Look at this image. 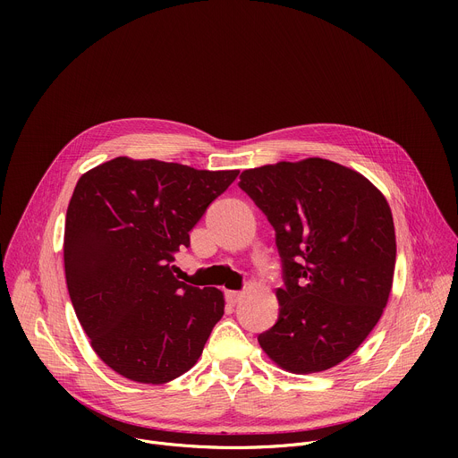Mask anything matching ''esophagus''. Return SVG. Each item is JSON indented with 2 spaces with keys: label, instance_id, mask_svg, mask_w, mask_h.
Here are the masks:
<instances>
[{
  "label": "esophagus",
  "instance_id": "1",
  "mask_svg": "<svg viewBox=\"0 0 458 458\" xmlns=\"http://www.w3.org/2000/svg\"><path fill=\"white\" fill-rule=\"evenodd\" d=\"M241 292H226V301H228V304H232V306H235L239 301H241Z\"/></svg>",
  "mask_w": 458,
  "mask_h": 458
}]
</instances>
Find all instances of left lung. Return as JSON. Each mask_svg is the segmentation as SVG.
I'll return each mask as SVG.
<instances>
[{"instance_id": "8db88e82", "label": "left lung", "mask_w": 458, "mask_h": 458, "mask_svg": "<svg viewBox=\"0 0 458 458\" xmlns=\"http://www.w3.org/2000/svg\"><path fill=\"white\" fill-rule=\"evenodd\" d=\"M239 186L276 230L284 286L257 337L283 369L317 373L348 359L378 322L395 272V226L359 172L310 157L244 170Z\"/></svg>"}]
</instances>
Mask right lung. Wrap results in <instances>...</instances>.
Masks as SVG:
<instances>
[{
	"mask_svg": "<svg viewBox=\"0 0 458 458\" xmlns=\"http://www.w3.org/2000/svg\"><path fill=\"white\" fill-rule=\"evenodd\" d=\"M237 174L115 157L80 177L64 221V277L94 352L115 373L165 384L201 357L225 297L179 281L172 263Z\"/></svg>",
	"mask_w": 458,
	"mask_h": 458,
	"instance_id": "obj_1",
	"label": "right lung"
}]
</instances>
